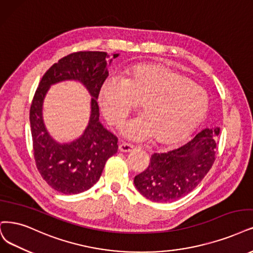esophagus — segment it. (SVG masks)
I'll list each match as a JSON object with an SVG mask.
<instances>
[{
    "instance_id": "esophagus-1",
    "label": "esophagus",
    "mask_w": 253,
    "mask_h": 253,
    "mask_svg": "<svg viewBox=\"0 0 253 253\" xmlns=\"http://www.w3.org/2000/svg\"><path fill=\"white\" fill-rule=\"evenodd\" d=\"M119 149L122 151V152H131L133 151L135 147L133 145H130V144H127V143H123V144H120L119 146Z\"/></svg>"
}]
</instances>
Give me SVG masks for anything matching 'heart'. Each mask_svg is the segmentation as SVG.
Masks as SVG:
<instances>
[{
	"label": "heart",
	"instance_id": "heart-1",
	"mask_svg": "<svg viewBox=\"0 0 253 253\" xmlns=\"http://www.w3.org/2000/svg\"><path fill=\"white\" fill-rule=\"evenodd\" d=\"M141 102L142 116L122 133L137 142L171 145L189 136L207 115L209 96L182 73L164 64H138L122 80L107 79L100 90L101 107L111 124L120 126Z\"/></svg>",
	"mask_w": 253,
	"mask_h": 253
}]
</instances>
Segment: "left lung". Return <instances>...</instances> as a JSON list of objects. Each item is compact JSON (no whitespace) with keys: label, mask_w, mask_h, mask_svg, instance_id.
<instances>
[{"label":"left lung","mask_w":253,"mask_h":253,"mask_svg":"<svg viewBox=\"0 0 253 253\" xmlns=\"http://www.w3.org/2000/svg\"><path fill=\"white\" fill-rule=\"evenodd\" d=\"M220 128H205L191 141L166 153H154L147 169L134 177L137 191L154 202H172L191 193L214 162Z\"/></svg>","instance_id":"obj_1"}]
</instances>
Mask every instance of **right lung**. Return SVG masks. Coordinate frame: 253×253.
Returning a JSON list of instances; mask_svg holds the SVG:
<instances>
[{
    "label": "right lung",
    "mask_w": 253,
    "mask_h": 253,
    "mask_svg": "<svg viewBox=\"0 0 253 253\" xmlns=\"http://www.w3.org/2000/svg\"><path fill=\"white\" fill-rule=\"evenodd\" d=\"M119 54L112 55L117 58ZM105 52H76L54 63L42 76L32 100L30 126L34 160L42 178L52 189L71 195L95 184L105 163L118 151V138L99 121L98 97L108 76L112 58ZM74 80L82 83L92 97L91 117L84 133L71 143H58L49 135L42 119L44 97L53 84Z\"/></svg>",
    "instance_id": "right-lung-1"
}]
</instances>
